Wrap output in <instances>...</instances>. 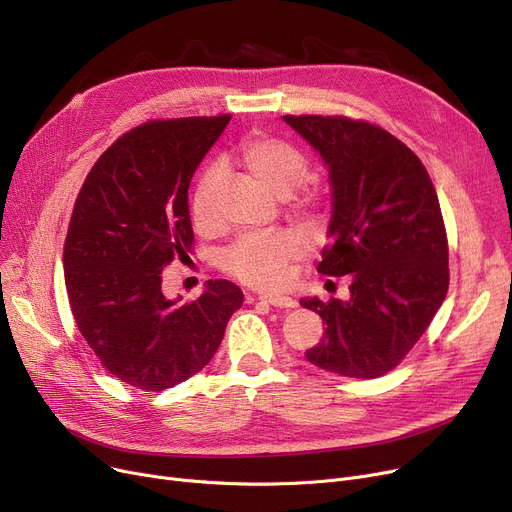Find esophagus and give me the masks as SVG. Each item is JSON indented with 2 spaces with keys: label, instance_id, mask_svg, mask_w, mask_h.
<instances>
[{
  "label": "esophagus",
  "instance_id": "34e87169",
  "mask_svg": "<svg viewBox=\"0 0 512 512\" xmlns=\"http://www.w3.org/2000/svg\"><path fill=\"white\" fill-rule=\"evenodd\" d=\"M263 303H270L272 307H280V309H292L297 307V301L292 297H282V294H265V297H259Z\"/></svg>",
  "mask_w": 512,
  "mask_h": 512
}]
</instances>
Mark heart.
<instances>
[{
    "label": "heart",
    "instance_id": "obj_1",
    "mask_svg": "<svg viewBox=\"0 0 512 512\" xmlns=\"http://www.w3.org/2000/svg\"><path fill=\"white\" fill-rule=\"evenodd\" d=\"M238 161L255 180L280 197L297 191L309 176V161L297 147L261 134L240 143ZM218 178V166L207 168L193 193L191 213L201 232H209L218 224L213 207ZM303 251V238L292 230L245 234L224 253L222 265L226 272L255 288H278L288 276L290 261L301 257Z\"/></svg>",
    "mask_w": 512,
    "mask_h": 512
}]
</instances>
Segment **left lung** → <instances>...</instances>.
I'll list each match as a JSON object with an SVG mask.
<instances>
[{
  "mask_svg": "<svg viewBox=\"0 0 512 512\" xmlns=\"http://www.w3.org/2000/svg\"><path fill=\"white\" fill-rule=\"evenodd\" d=\"M330 172V245L319 274L351 276V299L301 305L326 336L307 361L371 380L394 369L448 292V240L436 188L419 157L384 128L344 116H284Z\"/></svg>",
  "mask_w": 512,
  "mask_h": 512,
  "instance_id": "obj_1",
  "label": "left lung"
}]
</instances>
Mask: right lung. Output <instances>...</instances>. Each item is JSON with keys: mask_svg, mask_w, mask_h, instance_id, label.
Instances as JSON below:
<instances>
[{"mask_svg": "<svg viewBox=\"0 0 512 512\" xmlns=\"http://www.w3.org/2000/svg\"><path fill=\"white\" fill-rule=\"evenodd\" d=\"M230 116L157 120L132 128L91 168L64 245L76 326L114 378L172 388L218 351L242 290L209 280L193 303L161 292V270L188 257V186Z\"/></svg>", "mask_w": 512, "mask_h": 512, "instance_id": "right-lung-1", "label": "right lung"}]
</instances>
